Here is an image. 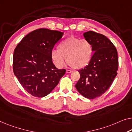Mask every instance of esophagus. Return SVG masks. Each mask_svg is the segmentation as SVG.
Returning a JSON list of instances; mask_svg holds the SVG:
<instances>
[{
  "instance_id": "34e87169",
  "label": "esophagus",
  "mask_w": 132,
  "mask_h": 132,
  "mask_svg": "<svg viewBox=\"0 0 132 132\" xmlns=\"http://www.w3.org/2000/svg\"><path fill=\"white\" fill-rule=\"evenodd\" d=\"M73 71L72 70H69V69H68V70H66V73H72Z\"/></svg>"
}]
</instances>
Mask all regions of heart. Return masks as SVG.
I'll use <instances>...</instances> for the list:
<instances>
[{
    "label": "heart",
    "instance_id": "obj_1",
    "mask_svg": "<svg viewBox=\"0 0 132 132\" xmlns=\"http://www.w3.org/2000/svg\"><path fill=\"white\" fill-rule=\"evenodd\" d=\"M58 48L52 50L51 57L55 66L59 69L64 66L66 57L69 66L84 68L89 63L93 53V47L89 40L75 37L63 41Z\"/></svg>",
    "mask_w": 132,
    "mask_h": 132
}]
</instances>
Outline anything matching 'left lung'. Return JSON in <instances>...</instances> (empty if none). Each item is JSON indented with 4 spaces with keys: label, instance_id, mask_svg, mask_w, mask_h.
I'll return each instance as SVG.
<instances>
[{
    "label": "left lung",
    "instance_id": "1",
    "mask_svg": "<svg viewBox=\"0 0 132 132\" xmlns=\"http://www.w3.org/2000/svg\"><path fill=\"white\" fill-rule=\"evenodd\" d=\"M84 37L92 43L94 53L88 65L78 70L80 78L75 86L84 97L94 99L105 93L117 75V51L103 34L89 31Z\"/></svg>",
    "mask_w": 132,
    "mask_h": 132
}]
</instances>
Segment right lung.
I'll return each mask as SVG.
<instances>
[{
	"mask_svg": "<svg viewBox=\"0 0 132 132\" xmlns=\"http://www.w3.org/2000/svg\"><path fill=\"white\" fill-rule=\"evenodd\" d=\"M63 32L46 28L36 29L23 37L13 56V70L19 83L35 97L50 93L66 72L53 63L51 52Z\"/></svg>",
	"mask_w": 132,
	"mask_h": 132,
	"instance_id": "1",
	"label": "right lung"
}]
</instances>
